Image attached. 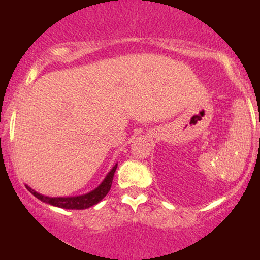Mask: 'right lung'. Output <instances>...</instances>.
<instances>
[{
  "instance_id": "obj_1",
  "label": "right lung",
  "mask_w": 260,
  "mask_h": 260,
  "mask_svg": "<svg viewBox=\"0 0 260 260\" xmlns=\"http://www.w3.org/2000/svg\"><path fill=\"white\" fill-rule=\"evenodd\" d=\"M117 170V165L112 169V171L107 175V177L104 179L103 182L93 190L91 192L86 193V195H81V196H74V198H49V196H44L40 195V193L36 192L35 190L30 188L27 186V190L32 193L35 198H38L39 200L44 201V203L50 204L52 206H57V208H62V209H75V210H83V209H88L90 206L95 205L98 204L107 193L109 192L112 186V181H113V176L114 172Z\"/></svg>"
}]
</instances>
